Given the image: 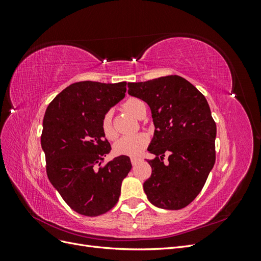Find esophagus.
I'll return each instance as SVG.
<instances>
[{"label": "esophagus", "mask_w": 261, "mask_h": 261, "mask_svg": "<svg viewBox=\"0 0 261 261\" xmlns=\"http://www.w3.org/2000/svg\"><path fill=\"white\" fill-rule=\"evenodd\" d=\"M130 162H132L133 165H136L137 163L140 162V159H139V158H130Z\"/></svg>", "instance_id": "34e87169"}]
</instances>
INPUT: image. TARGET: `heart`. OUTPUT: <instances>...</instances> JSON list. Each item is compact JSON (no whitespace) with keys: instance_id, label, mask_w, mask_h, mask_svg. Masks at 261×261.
<instances>
[{"instance_id":"1","label":"heart","mask_w":261,"mask_h":261,"mask_svg":"<svg viewBox=\"0 0 261 261\" xmlns=\"http://www.w3.org/2000/svg\"><path fill=\"white\" fill-rule=\"evenodd\" d=\"M124 109L133 116L140 117L141 113L146 109L145 103L137 98H130L124 103ZM101 128L105 136L108 139H114L116 137V132L112 123V111H108L101 121ZM149 136L145 133H138L135 135L123 136L118 139L113 146L114 152L116 154L135 156L141 153V151L148 146Z\"/></svg>"}]
</instances>
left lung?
<instances>
[{
  "label": "left lung",
  "instance_id": "8db88e82",
  "mask_svg": "<svg viewBox=\"0 0 261 261\" xmlns=\"http://www.w3.org/2000/svg\"><path fill=\"white\" fill-rule=\"evenodd\" d=\"M128 94L151 110L154 133L148 151L151 176L144 183L155 207L178 210L200 193L216 162L217 126L206 98L185 78L171 75L128 83ZM169 154L168 164L163 162Z\"/></svg>",
  "mask_w": 261,
  "mask_h": 261
}]
</instances>
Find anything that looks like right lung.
I'll return each instance as SVG.
<instances>
[{"mask_svg": "<svg viewBox=\"0 0 261 261\" xmlns=\"http://www.w3.org/2000/svg\"><path fill=\"white\" fill-rule=\"evenodd\" d=\"M126 82H81L55 97L43 118L41 147L46 174L62 198L80 215L97 217L111 210L132 169L127 155L99 168L111 146L101 121L126 92Z\"/></svg>", "mask_w": 261, "mask_h": 261, "instance_id": "obj_1", "label": "right lung"}]
</instances>
